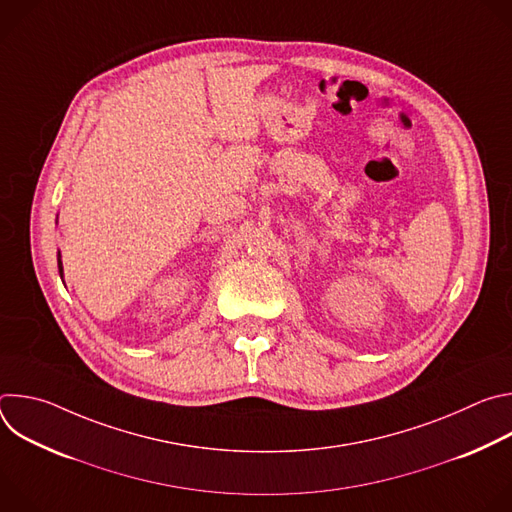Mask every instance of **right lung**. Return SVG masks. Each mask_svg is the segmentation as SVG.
Instances as JSON below:
<instances>
[{"instance_id": "obj_1", "label": "right lung", "mask_w": 512, "mask_h": 512, "mask_svg": "<svg viewBox=\"0 0 512 512\" xmlns=\"http://www.w3.org/2000/svg\"><path fill=\"white\" fill-rule=\"evenodd\" d=\"M58 271H60V275H62V265H60V259H58Z\"/></svg>"}]
</instances>
